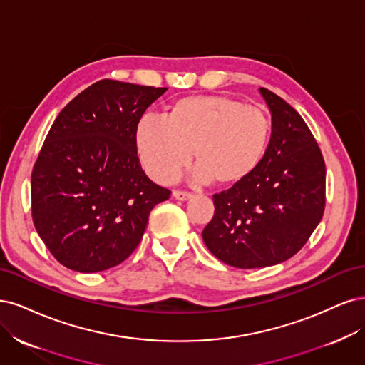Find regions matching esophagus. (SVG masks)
<instances>
[{"instance_id": "obj_1", "label": "esophagus", "mask_w": 365, "mask_h": 365, "mask_svg": "<svg viewBox=\"0 0 365 365\" xmlns=\"http://www.w3.org/2000/svg\"><path fill=\"white\" fill-rule=\"evenodd\" d=\"M173 195H174V198H175V200H182V202H185V200H187V198H191V197H192V194H191V192H187V191H174V192H173Z\"/></svg>"}]
</instances>
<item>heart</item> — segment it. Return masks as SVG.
<instances>
[{
	"instance_id": "b5f03b06",
	"label": "heart",
	"mask_w": 365,
	"mask_h": 365,
	"mask_svg": "<svg viewBox=\"0 0 365 365\" xmlns=\"http://www.w3.org/2000/svg\"><path fill=\"white\" fill-rule=\"evenodd\" d=\"M272 133L268 115L222 96L186 97L168 118L147 113L136 127V150L144 170L160 183H173L192 159L194 179L221 183L245 179L259 165Z\"/></svg>"
}]
</instances>
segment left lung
<instances>
[{"label": "left lung", "mask_w": 365, "mask_h": 365, "mask_svg": "<svg viewBox=\"0 0 365 365\" xmlns=\"http://www.w3.org/2000/svg\"><path fill=\"white\" fill-rule=\"evenodd\" d=\"M272 138L256 170L214 194L215 212L203 241L220 261L262 268L289 259L307 244L324 212L326 167L297 110L265 88Z\"/></svg>", "instance_id": "left-lung-1"}]
</instances>
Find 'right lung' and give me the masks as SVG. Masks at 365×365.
<instances>
[{
	"instance_id": "add662e5",
	"label": "right lung",
	"mask_w": 365,
	"mask_h": 365,
	"mask_svg": "<svg viewBox=\"0 0 365 365\" xmlns=\"http://www.w3.org/2000/svg\"><path fill=\"white\" fill-rule=\"evenodd\" d=\"M167 88L104 78L69 101L31 173V217L56 259L78 273L125 261L171 191L140 168L136 127Z\"/></svg>"
}]
</instances>
